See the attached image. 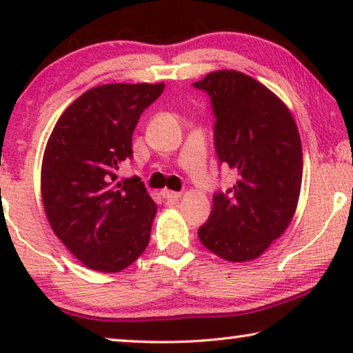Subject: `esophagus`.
I'll return each instance as SVG.
<instances>
[{
    "label": "esophagus",
    "instance_id": "34e87169",
    "mask_svg": "<svg viewBox=\"0 0 353 353\" xmlns=\"http://www.w3.org/2000/svg\"><path fill=\"white\" fill-rule=\"evenodd\" d=\"M161 194H162L163 199H165L167 202H170V204H175V202L181 197L180 192H175V191H170V190H162Z\"/></svg>",
    "mask_w": 353,
    "mask_h": 353
}]
</instances>
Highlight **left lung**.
Masks as SVG:
<instances>
[{"mask_svg":"<svg viewBox=\"0 0 353 353\" xmlns=\"http://www.w3.org/2000/svg\"><path fill=\"white\" fill-rule=\"evenodd\" d=\"M192 86L209 94L220 165L238 181L215 192L197 231L210 252L230 262L257 259L291 223L302 185V144L286 104L238 70H219Z\"/></svg>","mask_w":353,"mask_h":353,"instance_id":"left-lung-1","label":"left lung"}]
</instances>
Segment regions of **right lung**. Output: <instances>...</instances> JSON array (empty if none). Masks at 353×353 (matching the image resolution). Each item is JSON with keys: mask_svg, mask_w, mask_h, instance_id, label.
<instances>
[{"mask_svg": "<svg viewBox=\"0 0 353 353\" xmlns=\"http://www.w3.org/2000/svg\"><path fill=\"white\" fill-rule=\"evenodd\" d=\"M163 83H110L85 91L64 110L41 163L43 205L61 243L96 272L132 265L149 244L157 205L138 176L117 180L133 157L139 117Z\"/></svg>", "mask_w": 353, "mask_h": 353, "instance_id": "add662e5", "label": "right lung"}]
</instances>
